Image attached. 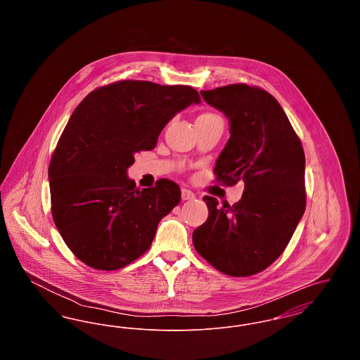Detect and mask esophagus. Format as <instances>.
<instances>
[{
	"mask_svg": "<svg viewBox=\"0 0 360 360\" xmlns=\"http://www.w3.org/2000/svg\"><path fill=\"white\" fill-rule=\"evenodd\" d=\"M194 198V193L188 188H182V200L188 201V200H193Z\"/></svg>",
	"mask_w": 360,
	"mask_h": 360,
	"instance_id": "1",
	"label": "esophagus"
}]
</instances>
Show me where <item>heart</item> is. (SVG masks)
I'll return each mask as SVG.
<instances>
[{"mask_svg": "<svg viewBox=\"0 0 360 360\" xmlns=\"http://www.w3.org/2000/svg\"><path fill=\"white\" fill-rule=\"evenodd\" d=\"M205 116H216V115H213V113H204V115H201L200 117H205Z\"/></svg>", "mask_w": 360, "mask_h": 360, "instance_id": "obj_1", "label": "heart"}]
</instances>
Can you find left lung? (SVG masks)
<instances>
[{"label":"left lung","instance_id":"1","mask_svg":"<svg viewBox=\"0 0 360 360\" xmlns=\"http://www.w3.org/2000/svg\"><path fill=\"white\" fill-rule=\"evenodd\" d=\"M229 119L231 137L219 156L216 182H244L239 202L220 206L205 195L209 216L193 232L195 251L231 276L257 274L288 247L305 206V154L282 106L245 84L201 90Z\"/></svg>","mask_w":360,"mask_h":360}]
</instances>
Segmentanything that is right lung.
<instances>
[{
	"label": "right lung",
	"instance_id": "add662e5",
	"mask_svg": "<svg viewBox=\"0 0 360 360\" xmlns=\"http://www.w3.org/2000/svg\"><path fill=\"white\" fill-rule=\"evenodd\" d=\"M198 103L191 86L125 79L90 91L72 112L49 166L52 219L89 267L119 270L151 247L181 188L162 178L140 190L127 169L135 155L154 150L178 112Z\"/></svg>",
	"mask_w": 360,
	"mask_h": 360
}]
</instances>
